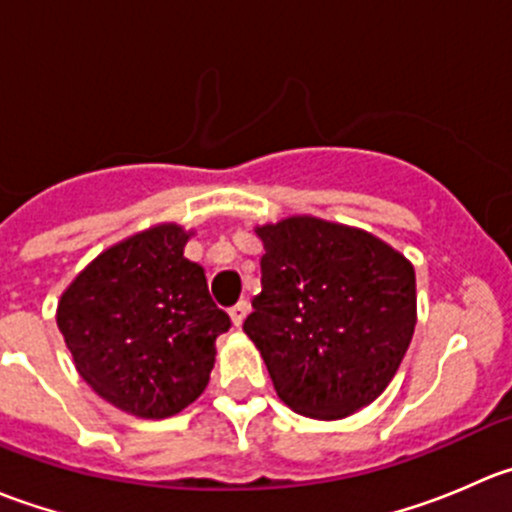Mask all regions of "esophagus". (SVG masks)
I'll return each instance as SVG.
<instances>
[{
  "label": "esophagus",
  "mask_w": 512,
  "mask_h": 512,
  "mask_svg": "<svg viewBox=\"0 0 512 512\" xmlns=\"http://www.w3.org/2000/svg\"><path fill=\"white\" fill-rule=\"evenodd\" d=\"M247 312H250V304H247L245 299H242V302H237L235 307H230V317H232V324H235V327H240V324L245 322Z\"/></svg>",
  "instance_id": "obj_1"
}]
</instances>
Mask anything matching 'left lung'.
I'll use <instances>...</instances> for the list:
<instances>
[{
  "mask_svg": "<svg viewBox=\"0 0 512 512\" xmlns=\"http://www.w3.org/2000/svg\"><path fill=\"white\" fill-rule=\"evenodd\" d=\"M262 292L242 329L297 414L342 418L386 389L416 324V275L356 227L287 218L257 227Z\"/></svg>",
  "mask_w": 512,
  "mask_h": 512,
  "instance_id": "8db88e82",
  "label": "left lung"
}]
</instances>
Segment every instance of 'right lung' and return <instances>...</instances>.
I'll use <instances>...</instances> for the list:
<instances>
[{"mask_svg":"<svg viewBox=\"0 0 512 512\" xmlns=\"http://www.w3.org/2000/svg\"><path fill=\"white\" fill-rule=\"evenodd\" d=\"M185 242L183 227H151L98 255L61 294L56 322L76 369L126 414L165 418L193 404L232 324L203 267L183 257Z\"/></svg>","mask_w":512,"mask_h":512,"instance_id":"obj_1","label":"right lung"}]
</instances>
